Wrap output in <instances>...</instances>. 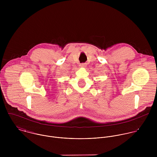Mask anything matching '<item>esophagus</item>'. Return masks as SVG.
I'll return each mask as SVG.
<instances>
[{"instance_id": "1", "label": "esophagus", "mask_w": 157, "mask_h": 157, "mask_svg": "<svg viewBox=\"0 0 157 157\" xmlns=\"http://www.w3.org/2000/svg\"><path fill=\"white\" fill-rule=\"evenodd\" d=\"M79 66L80 67H86V64L85 63H81V64H80Z\"/></svg>"}]
</instances>
